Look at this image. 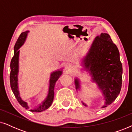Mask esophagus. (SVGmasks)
I'll return each mask as SVG.
<instances>
[{
    "mask_svg": "<svg viewBox=\"0 0 132 132\" xmlns=\"http://www.w3.org/2000/svg\"><path fill=\"white\" fill-rule=\"evenodd\" d=\"M64 67L65 70L70 71V70L72 69V68H73V66H72V65L70 64V63H67V64H65Z\"/></svg>",
    "mask_w": 132,
    "mask_h": 132,
    "instance_id": "34e87169",
    "label": "esophagus"
}]
</instances>
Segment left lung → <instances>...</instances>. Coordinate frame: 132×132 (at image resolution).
<instances>
[{
    "label": "left lung",
    "instance_id": "1",
    "mask_svg": "<svg viewBox=\"0 0 132 132\" xmlns=\"http://www.w3.org/2000/svg\"><path fill=\"white\" fill-rule=\"evenodd\" d=\"M84 65L91 72L93 82L102 90L106 100L103 108L107 107L120 93L122 73L120 53L109 34H101L95 38L84 59ZM75 85L76 89H79L77 79Z\"/></svg>",
    "mask_w": 132,
    "mask_h": 132
}]
</instances>
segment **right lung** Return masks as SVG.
Here are the masks:
<instances>
[{
  "label": "right lung",
  "instance_id": "1",
  "mask_svg": "<svg viewBox=\"0 0 132 132\" xmlns=\"http://www.w3.org/2000/svg\"><path fill=\"white\" fill-rule=\"evenodd\" d=\"M28 32L29 31L22 32L20 34V35L19 36V38L17 39V41H16L15 46H14V56L12 57L10 64L11 73L10 77L11 87L12 91L13 92L15 98H17V101L20 104V105L26 109H28L29 108L27 103L21 100L19 95V90H18L17 75L18 72H19V48L24 43ZM61 75H62V71H56L51 74V76H50V79L49 91H48L47 97V98L45 100L44 102H43V103L39 106L38 108L34 109H30V111L34 112H40L44 111L47 109H48L51 106L54 98V88H55V85L56 84V82L58 80L59 77L61 76Z\"/></svg>",
  "mask_w": 132,
  "mask_h": 132
}]
</instances>
